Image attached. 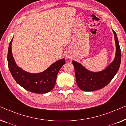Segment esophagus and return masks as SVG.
<instances>
[{
  "instance_id": "34e87169",
  "label": "esophagus",
  "mask_w": 126,
  "mask_h": 126,
  "mask_svg": "<svg viewBox=\"0 0 126 126\" xmlns=\"http://www.w3.org/2000/svg\"><path fill=\"white\" fill-rule=\"evenodd\" d=\"M66 58H69V59H70V58H71V57L70 56V55L67 54V55H66Z\"/></svg>"
}]
</instances>
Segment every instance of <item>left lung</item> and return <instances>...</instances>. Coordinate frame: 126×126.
Returning <instances> with one entry per match:
<instances>
[{"label": "left lung", "instance_id": "left-lung-1", "mask_svg": "<svg viewBox=\"0 0 126 126\" xmlns=\"http://www.w3.org/2000/svg\"><path fill=\"white\" fill-rule=\"evenodd\" d=\"M116 45V54L114 60L104 70L92 72L83 65L73 60L75 67L76 80L78 87L84 91H94L103 88L106 86L116 75L121 62V51L117 35L112 29Z\"/></svg>", "mask_w": 126, "mask_h": 126}]
</instances>
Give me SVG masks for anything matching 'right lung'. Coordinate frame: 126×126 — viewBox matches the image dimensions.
Segmentation results:
<instances>
[{
	"mask_svg": "<svg viewBox=\"0 0 126 126\" xmlns=\"http://www.w3.org/2000/svg\"><path fill=\"white\" fill-rule=\"evenodd\" d=\"M13 39V38L8 46L7 61L8 68L15 81L26 90L36 94H45L52 90L56 84L58 72L65 63V58L56 61L40 73H29L22 69L15 63L11 51Z\"/></svg>",
	"mask_w": 126,
	"mask_h": 126,
	"instance_id": "right-lung-1",
	"label": "right lung"
}]
</instances>
